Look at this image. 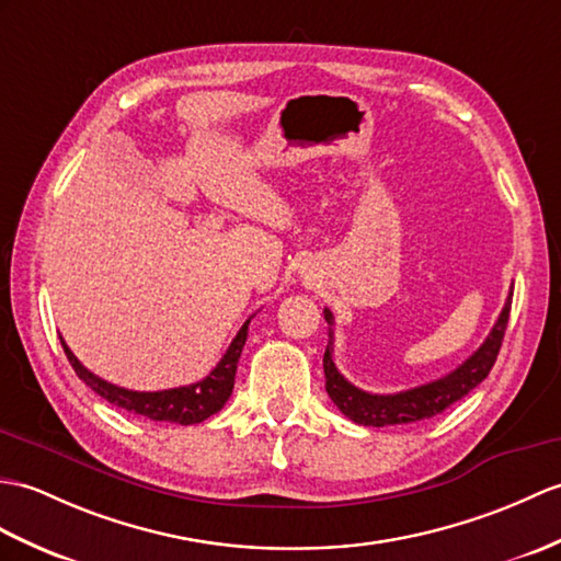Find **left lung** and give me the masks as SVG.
I'll return each mask as SVG.
<instances>
[{
    "instance_id": "8db88e82",
    "label": "left lung",
    "mask_w": 561,
    "mask_h": 561,
    "mask_svg": "<svg viewBox=\"0 0 561 561\" xmlns=\"http://www.w3.org/2000/svg\"><path fill=\"white\" fill-rule=\"evenodd\" d=\"M510 310H512V291L506 296V304L500 312L497 322H494V328L490 330L488 340L480 344L476 354L468 356L457 370L439 377L435 382L407 389V392L370 394L351 385L346 377L336 370L334 358H332L334 316L324 308V320L330 324V342H328V348H324V358H322L324 389H328L334 407L340 409L346 419H351L358 425L385 427V425L419 423L425 419H433V415L449 409L451 403L463 399L473 387H478L490 375L494 360H497V354H500L506 322H510Z\"/></svg>"
}]
</instances>
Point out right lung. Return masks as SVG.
<instances>
[{"mask_svg":"<svg viewBox=\"0 0 561 561\" xmlns=\"http://www.w3.org/2000/svg\"><path fill=\"white\" fill-rule=\"evenodd\" d=\"M249 322H243V328L239 334L233 336V342L229 344L227 354L221 356L217 363V368L205 377V380L186 385V387H174V389H162V392H134V389H124L116 387L107 380H102L95 373H90L81 360H78L67 342L61 340L64 354H67L71 368L81 380L98 392L102 399H107L114 407H119L128 413L142 415V419L150 421H164V423H179V425H195L203 423L205 419H210L213 413H217L221 407H225L227 399L231 397L233 389V377H237V366L241 358V351L245 344V336H249Z\"/></svg>","mask_w":561,"mask_h":561,"instance_id":"1","label":"right lung"}]
</instances>
